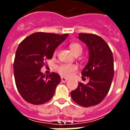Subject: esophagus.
I'll use <instances>...</instances> for the list:
<instances>
[{
	"label": "esophagus",
	"instance_id": "34e87169",
	"mask_svg": "<svg viewBox=\"0 0 130 130\" xmlns=\"http://www.w3.org/2000/svg\"><path fill=\"white\" fill-rule=\"evenodd\" d=\"M68 80V79L67 78L64 77H61V81L62 83H66Z\"/></svg>",
	"mask_w": 130,
	"mask_h": 130
}]
</instances>
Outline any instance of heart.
I'll list each match as a JSON object with an SVG mask.
<instances>
[{
	"label": "heart",
	"instance_id": "1",
	"mask_svg": "<svg viewBox=\"0 0 130 130\" xmlns=\"http://www.w3.org/2000/svg\"><path fill=\"white\" fill-rule=\"evenodd\" d=\"M70 47L72 53L75 55H80L83 52V47L79 43H72L70 45ZM57 51L55 50L54 56L57 55ZM77 70V66L75 64H64L57 68V70L61 75L64 77H70Z\"/></svg>",
	"mask_w": 130,
	"mask_h": 130
}]
</instances>
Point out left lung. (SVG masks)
<instances>
[{
	"instance_id": "1",
	"label": "left lung",
	"mask_w": 130,
	"mask_h": 130,
	"mask_svg": "<svg viewBox=\"0 0 130 130\" xmlns=\"http://www.w3.org/2000/svg\"><path fill=\"white\" fill-rule=\"evenodd\" d=\"M78 38L89 51L88 62L81 72L82 77H87L89 82L78 83L71 97L76 104L88 107L100 104L109 92L114 76V60L110 47L99 36L79 33Z\"/></svg>"
}]
</instances>
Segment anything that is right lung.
<instances>
[{"instance_id":"add662e5","label":"right lung","mask_w":130,"mask_h":130,"mask_svg":"<svg viewBox=\"0 0 130 130\" xmlns=\"http://www.w3.org/2000/svg\"><path fill=\"white\" fill-rule=\"evenodd\" d=\"M68 36L38 32L28 36L19 45L13 73L17 88L26 102L40 105L52 98L60 76L54 72L45 76L40 69L45 60L52 58L56 48Z\"/></svg>"}]
</instances>
